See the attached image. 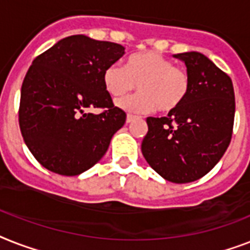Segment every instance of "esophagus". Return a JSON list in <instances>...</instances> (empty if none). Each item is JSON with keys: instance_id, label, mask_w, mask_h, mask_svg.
<instances>
[{"instance_id": "1", "label": "esophagus", "mask_w": 250, "mask_h": 250, "mask_svg": "<svg viewBox=\"0 0 250 250\" xmlns=\"http://www.w3.org/2000/svg\"><path fill=\"white\" fill-rule=\"evenodd\" d=\"M136 119V117H133V115H131V114H128L127 115V118H125V122H127V123H131V122H133Z\"/></svg>"}]
</instances>
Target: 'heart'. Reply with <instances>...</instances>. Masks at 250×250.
Wrapping results in <instances>:
<instances>
[{
  "label": "heart",
  "instance_id": "1",
  "mask_svg": "<svg viewBox=\"0 0 250 250\" xmlns=\"http://www.w3.org/2000/svg\"><path fill=\"white\" fill-rule=\"evenodd\" d=\"M103 83L114 101H121L139 84V92L119 106L133 114H147L154 110L169 113L186 100L190 91V77L184 69L154 51L131 55L125 68L118 64L106 66Z\"/></svg>",
  "mask_w": 250,
  "mask_h": 250
}]
</instances>
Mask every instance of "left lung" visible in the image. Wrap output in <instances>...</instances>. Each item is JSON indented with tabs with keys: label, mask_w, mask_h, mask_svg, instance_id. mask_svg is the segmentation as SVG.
<instances>
[{
	"label": "left lung",
	"mask_w": 250,
	"mask_h": 250,
	"mask_svg": "<svg viewBox=\"0 0 250 250\" xmlns=\"http://www.w3.org/2000/svg\"><path fill=\"white\" fill-rule=\"evenodd\" d=\"M190 77L186 100L167 117H149L144 158L164 180L196 181L216 166L230 145L235 117L231 78L200 52L173 55Z\"/></svg>",
	"instance_id": "8db88e82"
}]
</instances>
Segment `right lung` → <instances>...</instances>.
Masks as SVG:
<instances>
[{"mask_svg": "<svg viewBox=\"0 0 250 250\" xmlns=\"http://www.w3.org/2000/svg\"><path fill=\"white\" fill-rule=\"evenodd\" d=\"M125 55L122 44L76 34L34 59L20 93L24 143L48 171L77 176L104 157L125 122L103 83L105 68ZM101 107L100 115L87 113Z\"/></svg>", "mask_w": 250, "mask_h": 250, "instance_id": "obj_1", "label": "right lung"}]
</instances>
